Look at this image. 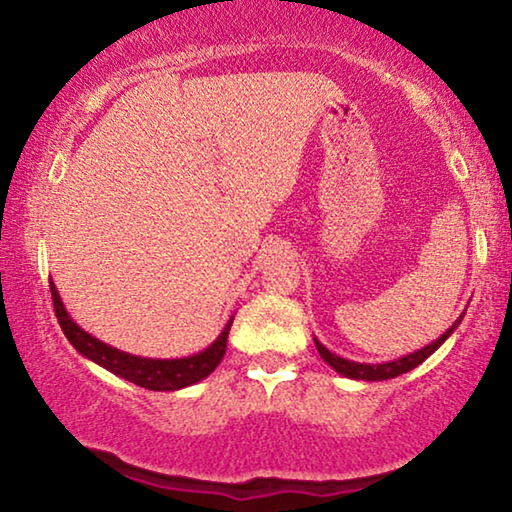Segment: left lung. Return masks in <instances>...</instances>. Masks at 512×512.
<instances>
[{
	"label": "left lung",
	"mask_w": 512,
	"mask_h": 512,
	"mask_svg": "<svg viewBox=\"0 0 512 512\" xmlns=\"http://www.w3.org/2000/svg\"><path fill=\"white\" fill-rule=\"evenodd\" d=\"M466 314V312H464ZM464 314L454 321V324L447 328V331L440 335L438 340H433L431 345H426L422 349H417V352L412 354H405V356H398L394 361H384V363H359V361H349V359H342V356L333 354L331 349L321 345V342L314 338V345H317V352L321 359H324L328 366H331L335 373L349 377V380H366V382H382V380H391V377H398L403 373H408V370L417 368L419 363L429 359V356L436 352V349L443 345V342L450 338V335L457 331V326L461 324V319H464Z\"/></svg>",
	"instance_id": "left-lung-1"
}]
</instances>
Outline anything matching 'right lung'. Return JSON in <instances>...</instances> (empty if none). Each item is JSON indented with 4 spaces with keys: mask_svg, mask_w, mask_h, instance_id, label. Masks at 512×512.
<instances>
[{
    "mask_svg": "<svg viewBox=\"0 0 512 512\" xmlns=\"http://www.w3.org/2000/svg\"><path fill=\"white\" fill-rule=\"evenodd\" d=\"M51 296L55 305V317H58L62 333L67 335V340L72 342V347L81 356H86L88 361L97 363V366L107 368L109 373H114L123 380H128L137 387L151 389V391H177L191 384L205 380L207 375L214 373V368L219 366L223 354H226L228 345V331L233 326V317L228 319V324L223 326L212 345L202 349L198 354L191 356H179V359H149V356H137L121 352V349L107 345V342L97 340L95 335L83 331L76 321L69 317L65 303H62L58 289L51 282Z\"/></svg>",
    "mask_w": 512,
    "mask_h": 512,
    "instance_id": "1",
    "label": "right lung"
}]
</instances>
